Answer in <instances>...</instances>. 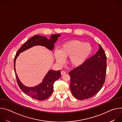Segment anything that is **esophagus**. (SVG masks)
Here are the masks:
<instances>
[{
	"label": "esophagus",
	"instance_id": "esophagus-1",
	"mask_svg": "<svg viewBox=\"0 0 122 122\" xmlns=\"http://www.w3.org/2000/svg\"><path fill=\"white\" fill-rule=\"evenodd\" d=\"M61 75H64V74H66V72L65 71H61Z\"/></svg>",
	"mask_w": 122,
	"mask_h": 122
}]
</instances>
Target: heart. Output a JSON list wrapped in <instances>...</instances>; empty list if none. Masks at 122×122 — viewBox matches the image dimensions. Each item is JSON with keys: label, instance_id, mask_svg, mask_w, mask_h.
<instances>
[{"label": "heart", "instance_id": "heart-1", "mask_svg": "<svg viewBox=\"0 0 122 122\" xmlns=\"http://www.w3.org/2000/svg\"><path fill=\"white\" fill-rule=\"evenodd\" d=\"M92 51V47L89 43L73 41L62 44L59 51L55 52V57L59 64L64 62V58L69 57V63L72 66H78L85 61Z\"/></svg>", "mask_w": 122, "mask_h": 122}]
</instances>
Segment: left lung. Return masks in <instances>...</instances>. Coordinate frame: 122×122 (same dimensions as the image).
I'll list each match as a JSON object with an SVG mask.
<instances>
[{"mask_svg": "<svg viewBox=\"0 0 122 122\" xmlns=\"http://www.w3.org/2000/svg\"><path fill=\"white\" fill-rule=\"evenodd\" d=\"M99 46L95 55L69 72L71 90L78 99L93 97L100 91L105 82L107 57L102 47L99 44Z\"/></svg>", "mask_w": 122, "mask_h": 122, "instance_id": "obj_1", "label": "left lung"}]
</instances>
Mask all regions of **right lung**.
<instances>
[{
  "mask_svg": "<svg viewBox=\"0 0 122 122\" xmlns=\"http://www.w3.org/2000/svg\"><path fill=\"white\" fill-rule=\"evenodd\" d=\"M60 36V34L52 35L49 40L47 39L46 37L40 35L34 36L26 41L17 51L16 54L14 59V69L17 83L23 92L33 98L38 100H44L52 94L54 90V82L61 77L60 71L49 70L41 83L34 87H27L21 82L16 74V60L20 53L35 46L40 45L45 47L50 51L53 50L55 43Z\"/></svg>",
  "mask_w": 122,
  "mask_h": 122,
  "instance_id": "right-lung-1",
  "label": "right lung"
}]
</instances>
